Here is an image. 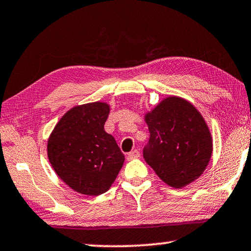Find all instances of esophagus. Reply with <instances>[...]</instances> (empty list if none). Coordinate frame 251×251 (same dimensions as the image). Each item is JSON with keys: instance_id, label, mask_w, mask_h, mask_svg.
I'll use <instances>...</instances> for the list:
<instances>
[{"instance_id": "obj_1", "label": "esophagus", "mask_w": 251, "mask_h": 251, "mask_svg": "<svg viewBox=\"0 0 251 251\" xmlns=\"http://www.w3.org/2000/svg\"><path fill=\"white\" fill-rule=\"evenodd\" d=\"M140 158V152L137 151V150H134V151L129 152L128 154H127V159L128 160H133V159H137Z\"/></svg>"}]
</instances>
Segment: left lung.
I'll use <instances>...</instances> for the list:
<instances>
[{"label":"left lung","mask_w":251,"mask_h":251,"mask_svg":"<svg viewBox=\"0 0 251 251\" xmlns=\"http://www.w3.org/2000/svg\"><path fill=\"white\" fill-rule=\"evenodd\" d=\"M144 119L150 140L143 156L158 177L174 188L201 177L211 160L213 141L195 106L180 97H168Z\"/></svg>","instance_id":"8db88e82"}]
</instances>
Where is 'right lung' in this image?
Wrapping results in <instances>:
<instances>
[{
  "mask_svg": "<svg viewBox=\"0 0 251 251\" xmlns=\"http://www.w3.org/2000/svg\"><path fill=\"white\" fill-rule=\"evenodd\" d=\"M109 104L75 106L64 114L47 142L50 162L59 178L88 196L106 193L121 171L125 156L103 126Z\"/></svg>",
  "mask_w": 251,
  "mask_h": 251,
  "instance_id": "right-lung-1",
  "label": "right lung"
}]
</instances>
